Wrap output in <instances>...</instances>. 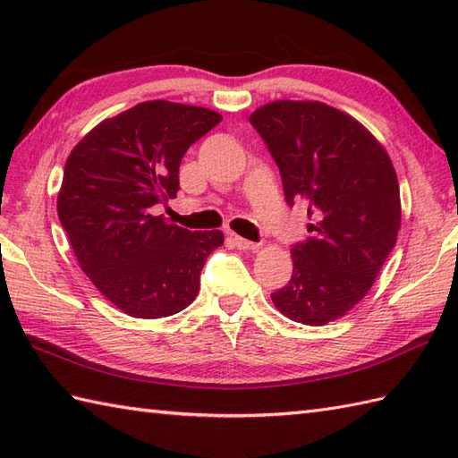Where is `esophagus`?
Returning <instances> with one entry per match:
<instances>
[{"mask_svg": "<svg viewBox=\"0 0 458 458\" xmlns=\"http://www.w3.org/2000/svg\"><path fill=\"white\" fill-rule=\"evenodd\" d=\"M230 240H232V244H234L238 250H244V251H254L259 246V244H256V242H250L246 238H240V236H234V234L230 236Z\"/></svg>", "mask_w": 458, "mask_h": 458, "instance_id": "esophagus-1", "label": "esophagus"}]
</instances>
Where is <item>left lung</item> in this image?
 Masks as SVG:
<instances>
[{"label": "left lung", "mask_w": 458, "mask_h": 458, "mask_svg": "<svg viewBox=\"0 0 458 458\" xmlns=\"http://www.w3.org/2000/svg\"><path fill=\"white\" fill-rule=\"evenodd\" d=\"M250 123L277 165L287 204L309 214V238L291 248L293 274L271 299L291 320L327 325L368 293L395 246V169L362 123L327 104L271 102Z\"/></svg>", "instance_id": "left-lung-1"}]
</instances>
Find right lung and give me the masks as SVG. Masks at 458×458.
<instances>
[{
  "mask_svg": "<svg viewBox=\"0 0 458 458\" xmlns=\"http://www.w3.org/2000/svg\"><path fill=\"white\" fill-rule=\"evenodd\" d=\"M222 122L199 106L141 102L104 120L71 151L58 220L100 293L138 318L189 307L220 230L191 232L155 216L177 197L182 155Z\"/></svg>",
  "mask_w": 458,
  "mask_h": 458,
  "instance_id": "add662e5",
  "label": "right lung"
}]
</instances>
